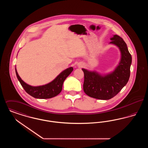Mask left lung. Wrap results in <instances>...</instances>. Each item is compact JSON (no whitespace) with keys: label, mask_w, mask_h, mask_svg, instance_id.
I'll return each mask as SVG.
<instances>
[{"label":"left lung","mask_w":148,"mask_h":148,"mask_svg":"<svg viewBox=\"0 0 148 148\" xmlns=\"http://www.w3.org/2000/svg\"><path fill=\"white\" fill-rule=\"evenodd\" d=\"M110 44L116 45L121 52V60L118 66L110 74L101 75L96 71L82 69L84 74L83 90L88 96L101 100H109L115 97L127 84L130 77L132 56L127 44L119 35L110 38Z\"/></svg>","instance_id":"1"}]
</instances>
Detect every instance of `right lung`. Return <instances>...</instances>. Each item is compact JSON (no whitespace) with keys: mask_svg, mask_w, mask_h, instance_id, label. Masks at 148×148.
<instances>
[{"mask_svg":"<svg viewBox=\"0 0 148 148\" xmlns=\"http://www.w3.org/2000/svg\"><path fill=\"white\" fill-rule=\"evenodd\" d=\"M73 71V68L70 67L62 71L54 80L49 83L42 86H33L27 84L21 80L15 68L17 78L25 91L32 97L37 99L51 98L58 95L62 90L64 80Z\"/></svg>","mask_w":148,"mask_h":148,"instance_id":"add662e5","label":"right lung"}]
</instances>
